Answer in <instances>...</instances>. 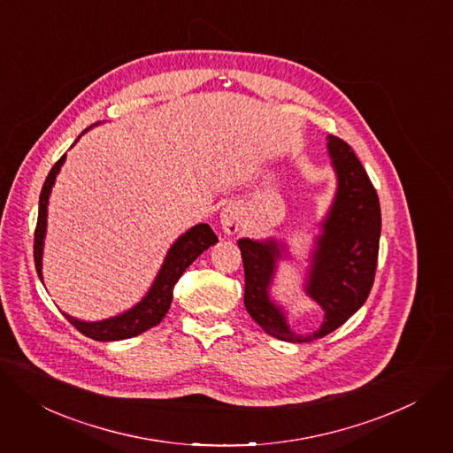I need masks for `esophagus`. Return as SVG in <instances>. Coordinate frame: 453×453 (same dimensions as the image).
<instances>
[{
	"label": "esophagus",
	"instance_id": "1",
	"mask_svg": "<svg viewBox=\"0 0 453 453\" xmlns=\"http://www.w3.org/2000/svg\"><path fill=\"white\" fill-rule=\"evenodd\" d=\"M243 224V211L238 203H229L220 213V227L226 234H234Z\"/></svg>",
	"mask_w": 453,
	"mask_h": 453
}]
</instances>
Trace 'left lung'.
<instances>
[{
  "label": "left lung",
  "instance_id": "obj_1",
  "mask_svg": "<svg viewBox=\"0 0 453 453\" xmlns=\"http://www.w3.org/2000/svg\"><path fill=\"white\" fill-rule=\"evenodd\" d=\"M326 150L338 186L331 208L319 222L321 233L316 236L303 283L305 295L325 312L318 331L296 334L283 307L271 298L278 260L289 255L285 243L276 238L238 240L245 309L269 336L281 342L305 343L331 334L361 309L374 283L381 234L378 193L345 141L326 135Z\"/></svg>",
  "mask_w": 453,
  "mask_h": 453
}]
</instances>
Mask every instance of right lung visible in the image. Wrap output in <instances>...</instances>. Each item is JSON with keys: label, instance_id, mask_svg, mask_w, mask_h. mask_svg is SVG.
<instances>
[{"label": "right lung", "instance_id": "obj_1", "mask_svg": "<svg viewBox=\"0 0 453 453\" xmlns=\"http://www.w3.org/2000/svg\"><path fill=\"white\" fill-rule=\"evenodd\" d=\"M65 160H66V153L54 164V168L50 170L43 184V189H41V195H39V213H37V226L34 233V262H35V271L41 281H43V248H45V236H47L49 198L56 184V177L59 175ZM217 242L219 238L208 224H196L186 233H182L168 250L166 258H164L146 296L137 305H134L125 312L101 319V321H83L66 312L63 314L81 334H85L96 342H119V340H128V338L139 336L150 331L151 326L158 325L162 318L166 316L173 300V287L177 280L205 250H210Z\"/></svg>", "mask_w": 453, "mask_h": 453}]
</instances>
